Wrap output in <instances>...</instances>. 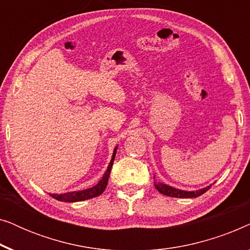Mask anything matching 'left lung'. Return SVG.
I'll return each mask as SVG.
<instances>
[{
  "mask_svg": "<svg viewBox=\"0 0 250 250\" xmlns=\"http://www.w3.org/2000/svg\"><path fill=\"white\" fill-rule=\"evenodd\" d=\"M156 177H153L155 180ZM155 188L159 191L160 193L165 194V196H169V197H175V198H197L201 196V194L206 192L207 190L210 189V186H208L206 188H203L200 190H196V191H184V190H180V189H175V188L167 186V184L160 183L158 181L155 180Z\"/></svg>",
  "mask_w": 250,
  "mask_h": 250,
  "instance_id": "1",
  "label": "left lung"
}]
</instances>
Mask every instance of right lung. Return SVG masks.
<instances>
[{
    "label": "right lung",
    "mask_w": 250,
    "mask_h": 250,
    "mask_svg": "<svg viewBox=\"0 0 250 250\" xmlns=\"http://www.w3.org/2000/svg\"><path fill=\"white\" fill-rule=\"evenodd\" d=\"M116 151H117V146H116L114 150V153H112L111 160L110 163H109L107 170H105L104 176H102V179L100 181H99L97 186L88 188V189H85L82 191H73V192H67V193H61V194L53 193V194H50V196L59 201H64V203H76V201H83V200L91 199V198L100 196V194L104 192L105 187H107L108 184V179H109V175H110L112 164H114Z\"/></svg>",
    "instance_id": "right-lung-1"
}]
</instances>
